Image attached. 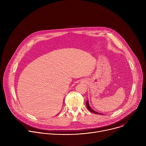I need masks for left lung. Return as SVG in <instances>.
Listing matches in <instances>:
<instances>
[{
  "instance_id": "left-lung-1",
  "label": "left lung",
  "mask_w": 146,
  "mask_h": 146,
  "mask_svg": "<svg viewBox=\"0 0 146 146\" xmlns=\"http://www.w3.org/2000/svg\"><path fill=\"white\" fill-rule=\"evenodd\" d=\"M86 106H87V109H88V110L90 111L91 112H92V113H95V114H101V113H98V112L94 111V110H92V109L91 108V107H90V105H89V103H88V100H87V102H86Z\"/></svg>"
}]
</instances>
